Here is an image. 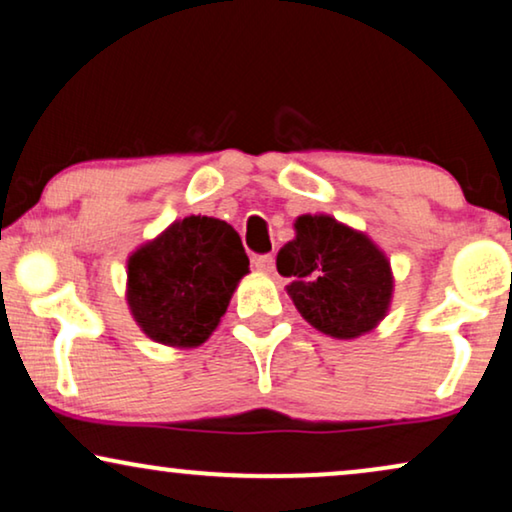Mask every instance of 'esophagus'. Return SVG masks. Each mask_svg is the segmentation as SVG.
I'll use <instances>...</instances> for the list:
<instances>
[{
    "label": "esophagus",
    "mask_w": 512,
    "mask_h": 512,
    "mask_svg": "<svg viewBox=\"0 0 512 512\" xmlns=\"http://www.w3.org/2000/svg\"><path fill=\"white\" fill-rule=\"evenodd\" d=\"M254 265H256V270H261V272H272V270H275V256H272V254L256 256Z\"/></svg>",
    "instance_id": "obj_1"
}]
</instances>
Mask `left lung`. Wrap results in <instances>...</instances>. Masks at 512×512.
Instances as JSON below:
<instances>
[{
	"instance_id": "1",
	"label": "left lung",
	"mask_w": 512,
	"mask_h": 512,
	"mask_svg": "<svg viewBox=\"0 0 512 512\" xmlns=\"http://www.w3.org/2000/svg\"><path fill=\"white\" fill-rule=\"evenodd\" d=\"M296 237L277 254L279 275L307 324L338 340H354L387 317L394 277L384 251L333 216H298Z\"/></svg>"
}]
</instances>
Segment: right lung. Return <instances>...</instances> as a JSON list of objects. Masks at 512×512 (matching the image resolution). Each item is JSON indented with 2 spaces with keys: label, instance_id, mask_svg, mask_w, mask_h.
I'll list each match as a JSON object with an SVG mask.
<instances>
[{
  "label": "right lung",
  "instance_id": "obj_1",
  "mask_svg": "<svg viewBox=\"0 0 512 512\" xmlns=\"http://www.w3.org/2000/svg\"><path fill=\"white\" fill-rule=\"evenodd\" d=\"M249 272L240 235L212 216L174 221L128 258V305L151 340L198 347Z\"/></svg>",
  "mask_w": 512,
  "mask_h": 512
}]
</instances>
